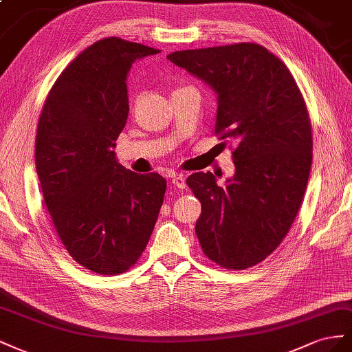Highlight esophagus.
<instances>
[{
    "label": "esophagus",
    "mask_w": 352,
    "mask_h": 352,
    "mask_svg": "<svg viewBox=\"0 0 352 352\" xmlns=\"http://www.w3.org/2000/svg\"><path fill=\"white\" fill-rule=\"evenodd\" d=\"M173 184L177 188H186V177L182 175V174H175L173 177Z\"/></svg>",
    "instance_id": "obj_1"
}]
</instances>
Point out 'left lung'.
<instances>
[{"label":"left lung","mask_w":352,"mask_h":352,"mask_svg":"<svg viewBox=\"0 0 352 352\" xmlns=\"http://www.w3.org/2000/svg\"><path fill=\"white\" fill-rule=\"evenodd\" d=\"M168 60L214 89L215 134L237 142L226 186L212 173L187 178L202 204L199 243L221 267H254L282 243L302 204L313 162L304 97L286 65L259 44L184 50Z\"/></svg>","instance_id":"1"}]
</instances>
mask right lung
Instances as JSON below:
<instances>
[{"label":"right lung","instance_id":"obj_1","mask_svg":"<svg viewBox=\"0 0 352 352\" xmlns=\"http://www.w3.org/2000/svg\"><path fill=\"white\" fill-rule=\"evenodd\" d=\"M159 50L110 36L67 65L38 120L35 165L44 202L69 255L97 274L131 268L147 246L166 182L118 164L129 112L126 75Z\"/></svg>","mask_w":352,"mask_h":352}]
</instances>
